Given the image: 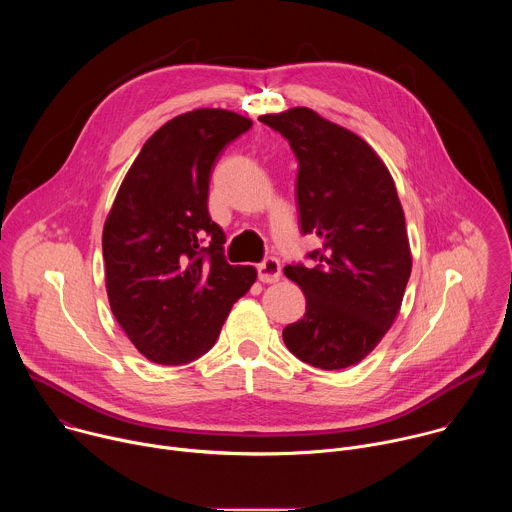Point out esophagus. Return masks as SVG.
<instances>
[{
    "mask_svg": "<svg viewBox=\"0 0 512 512\" xmlns=\"http://www.w3.org/2000/svg\"><path fill=\"white\" fill-rule=\"evenodd\" d=\"M257 273L263 283H275L281 277V263L275 257H269L257 267Z\"/></svg>",
    "mask_w": 512,
    "mask_h": 512,
    "instance_id": "34e87169",
    "label": "esophagus"
}]
</instances>
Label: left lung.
Instances as JSON below:
<instances>
[{
    "label": "left lung",
    "instance_id": "obj_1",
    "mask_svg": "<svg viewBox=\"0 0 512 512\" xmlns=\"http://www.w3.org/2000/svg\"><path fill=\"white\" fill-rule=\"evenodd\" d=\"M259 121L294 150L302 233L322 247L314 267L285 265L306 296L302 320L283 328L291 354L340 371L371 354L395 322L411 275L405 214L393 176L371 145L308 107Z\"/></svg>",
    "mask_w": 512,
    "mask_h": 512
}]
</instances>
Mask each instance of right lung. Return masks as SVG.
I'll return each instance as SVG.
<instances>
[{
  "label": "right lung",
  "mask_w": 512,
  "mask_h": 512,
  "mask_svg": "<svg viewBox=\"0 0 512 512\" xmlns=\"http://www.w3.org/2000/svg\"><path fill=\"white\" fill-rule=\"evenodd\" d=\"M253 125L227 109H194L164 123L125 174L103 227L109 306L152 362L208 352L257 279L229 265L225 233L208 214V182L227 145Z\"/></svg>",
  "instance_id": "right-lung-1"
}]
</instances>
